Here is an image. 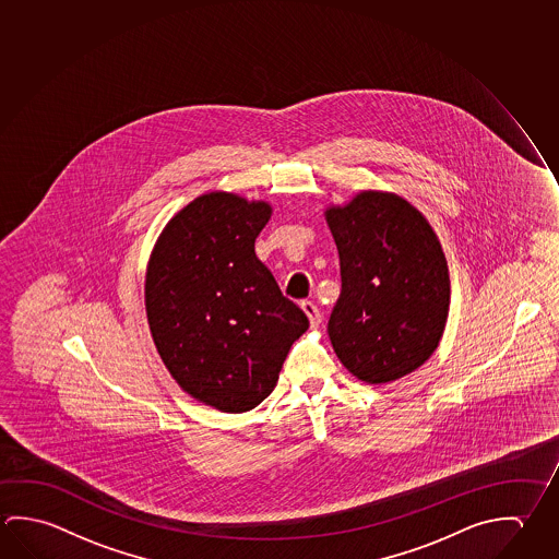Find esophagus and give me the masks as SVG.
<instances>
[{
  "instance_id": "obj_1",
  "label": "esophagus",
  "mask_w": 559,
  "mask_h": 559,
  "mask_svg": "<svg viewBox=\"0 0 559 559\" xmlns=\"http://www.w3.org/2000/svg\"><path fill=\"white\" fill-rule=\"evenodd\" d=\"M300 308H302L304 313L308 316V320H310V328L316 330V328L320 325V322H322V316L318 312V308H316L312 302H308V300L300 302Z\"/></svg>"
}]
</instances>
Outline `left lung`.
Segmentation results:
<instances>
[{"label":"left lung","instance_id":"1","mask_svg":"<svg viewBox=\"0 0 559 559\" xmlns=\"http://www.w3.org/2000/svg\"><path fill=\"white\" fill-rule=\"evenodd\" d=\"M323 216L342 269L328 323L333 352L367 384L416 371L438 349L450 313V271L433 227L382 190H361Z\"/></svg>","mask_w":559,"mask_h":559}]
</instances>
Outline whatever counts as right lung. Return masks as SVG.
I'll use <instances>...</instances> for the list:
<instances>
[{
  "label": "right lung",
  "mask_w": 559,
  "mask_h": 559,
  "mask_svg": "<svg viewBox=\"0 0 559 559\" xmlns=\"http://www.w3.org/2000/svg\"><path fill=\"white\" fill-rule=\"evenodd\" d=\"M265 200L214 190L170 217L148 257L145 310L170 377L198 402L239 414L265 401L306 313L255 255Z\"/></svg>",
  "instance_id": "right-lung-1"
}]
</instances>
